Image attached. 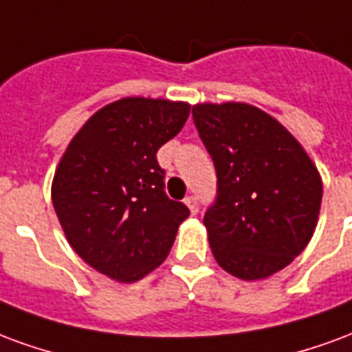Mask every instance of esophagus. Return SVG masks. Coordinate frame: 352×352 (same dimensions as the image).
I'll return each mask as SVG.
<instances>
[{
	"mask_svg": "<svg viewBox=\"0 0 352 352\" xmlns=\"http://www.w3.org/2000/svg\"><path fill=\"white\" fill-rule=\"evenodd\" d=\"M187 204V208L191 210V214H197L199 212V199L195 197V195H189V197H186V201H184Z\"/></svg>",
	"mask_w": 352,
	"mask_h": 352,
	"instance_id": "1",
	"label": "esophagus"
}]
</instances>
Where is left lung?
<instances>
[{"instance_id": "left-lung-1", "label": "left lung", "mask_w": 352, "mask_h": 352, "mask_svg": "<svg viewBox=\"0 0 352 352\" xmlns=\"http://www.w3.org/2000/svg\"><path fill=\"white\" fill-rule=\"evenodd\" d=\"M193 123L217 176L204 214L215 261L240 279L268 278L311 240L319 173L296 138L257 107L197 104Z\"/></svg>"}]
</instances>
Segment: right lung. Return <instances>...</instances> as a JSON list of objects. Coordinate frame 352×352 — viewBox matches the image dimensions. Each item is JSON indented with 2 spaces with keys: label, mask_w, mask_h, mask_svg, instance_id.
Listing matches in <instances>:
<instances>
[{
  "label": "right lung",
  "mask_w": 352,
  "mask_h": 352,
  "mask_svg": "<svg viewBox=\"0 0 352 352\" xmlns=\"http://www.w3.org/2000/svg\"><path fill=\"white\" fill-rule=\"evenodd\" d=\"M191 107L125 97L95 112L61 157L52 204L69 243L116 281H137L173 248L184 202L165 193L155 153L178 135Z\"/></svg>",
  "instance_id": "obj_1"
}]
</instances>
